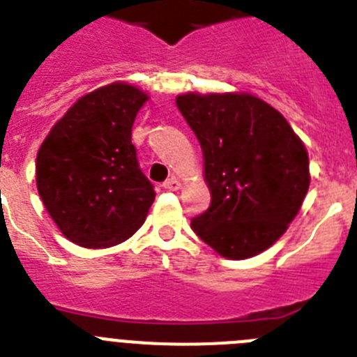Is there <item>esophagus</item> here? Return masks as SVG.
Listing matches in <instances>:
<instances>
[{
  "label": "esophagus",
  "mask_w": 357,
  "mask_h": 357,
  "mask_svg": "<svg viewBox=\"0 0 357 357\" xmlns=\"http://www.w3.org/2000/svg\"><path fill=\"white\" fill-rule=\"evenodd\" d=\"M164 189H169V191H176V189H181V181L178 178H175V176H172V178H168V181L164 182Z\"/></svg>",
  "instance_id": "obj_1"
}]
</instances>
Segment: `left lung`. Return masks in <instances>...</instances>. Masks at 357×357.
<instances>
[{
    "label": "left lung",
    "mask_w": 357,
    "mask_h": 357,
    "mask_svg": "<svg viewBox=\"0 0 357 357\" xmlns=\"http://www.w3.org/2000/svg\"><path fill=\"white\" fill-rule=\"evenodd\" d=\"M204 153L211 206L191 220L227 259H248L284 234L309 189L304 143L279 110L252 94L176 96Z\"/></svg>",
    "instance_id": "left-lung-1"
}]
</instances>
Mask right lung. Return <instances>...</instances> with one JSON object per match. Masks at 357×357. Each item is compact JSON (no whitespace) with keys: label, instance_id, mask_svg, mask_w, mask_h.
I'll return each mask as SVG.
<instances>
[{"label":"right lung","instance_id":"1","mask_svg":"<svg viewBox=\"0 0 357 357\" xmlns=\"http://www.w3.org/2000/svg\"><path fill=\"white\" fill-rule=\"evenodd\" d=\"M146 100L121 82L100 87L82 96L40 144L39 197L62 234L80 247L123 243L153 204V184L132 144V125Z\"/></svg>","mask_w":357,"mask_h":357}]
</instances>
